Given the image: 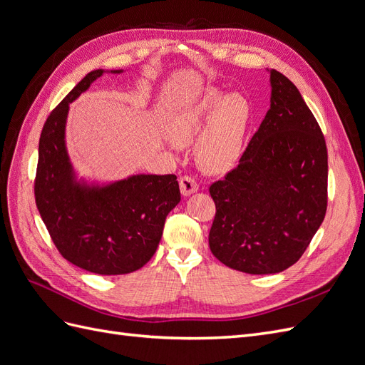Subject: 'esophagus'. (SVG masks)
<instances>
[{"instance_id": "obj_1", "label": "esophagus", "mask_w": 365, "mask_h": 365, "mask_svg": "<svg viewBox=\"0 0 365 365\" xmlns=\"http://www.w3.org/2000/svg\"><path fill=\"white\" fill-rule=\"evenodd\" d=\"M180 189H181V193L184 196H190L192 193L200 190V184L196 182V180L193 178V176L185 175V176H182V178L180 180Z\"/></svg>"}]
</instances>
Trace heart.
<instances>
[{"label": "heart", "instance_id": "heart-1", "mask_svg": "<svg viewBox=\"0 0 365 365\" xmlns=\"http://www.w3.org/2000/svg\"><path fill=\"white\" fill-rule=\"evenodd\" d=\"M248 121L250 103L244 96H224L208 88L173 115L169 135L175 145L187 146L202 131L196 146L197 163L210 172H222L239 158Z\"/></svg>", "mask_w": 365, "mask_h": 365}]
</instances>
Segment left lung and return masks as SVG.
<instances>
[{
	"label": "left lung",
	"mask_w": 365,
	"mask_h": 365,
	"mask_svg": "<svg viewBox=\"0 0 365 365\" xmlns=\"http://www.w3.org/2000/svg\"><path fill=\"white\" fill-rule=\"evenodd\" d=\"M269 71L271 108L237 168L210 185L213 256L247 274L288 269L311 244L327 208L323 132L297 86Z\"/></svg>",
	"instance_id": "1"
}]
</instances>
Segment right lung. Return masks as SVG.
Here are the masks:
<instances>
[{
    "mask_svg": "<svg viewBox=\"0 0 365 365\" xmlns=\"http://www.w3.org/2000/svg\"><path fill=\"white\" fill-rule=\"evenodd\" d=\"M103 73L123 70L88 73L48 115L39 138L35 197L65 259L94 274L118 275L152 259L181 193L175 175L137 173L109 182L77 176L65 141L70 103Z\"/></svg>",
    "mask_w": 365,
    "mask_h": 365,
    "instance_id": "1",
    "label": "right lung"
}]
</instances>
